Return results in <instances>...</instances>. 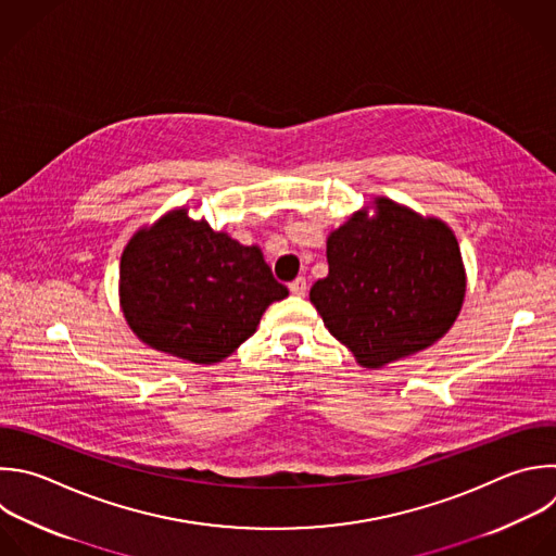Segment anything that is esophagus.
<instances>
[{
  "mask_svg": "<svg viewBox=\"0 0 556 556\" xmlns=\"http://www.w3.org/2000/svg\"><path fill=\"white\" fill-rule=\"evenodd\" d=\"M290 292H292L294 296H305V292H307V281H305V277H296V279L290 283Z\"/></svg>",
  "mask_w": 556,
  "mask_h": 556,
  "instance_id": "esophagus-1",
  "label": "esophagus"
}]
</instances>
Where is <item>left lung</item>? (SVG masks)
I'll list each match as a JSON object with an SVG mask.
<instances>
[{"mask_svg":"<svg viewBox=\"0 0 556 556\" xmlns=\"http://www.w3.org/2000/svg\"><path fill=\"white\" fill-rule=\"evenodd\" d=\"M327 264L309 301L329 333L374 371L441 340L467 292L454 231L387 197L327 236Z\"/></svg>","mask_w":556,"mask_h":556,"instance_id":"left-lung-1","label":"left lung"}]
</instances>
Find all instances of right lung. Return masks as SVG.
<instances>
[{
    "mask_svg": "<svg viewBox=\"0 0 556 556\" xmlns=\"http://www.w3.org/2000/svg\"><path fill=\"white\" fill-rule=\"evenodd\" d=\"M117 286L132 333L194 364L229 357L257 331L266 307L288 296L260 247L190 218L185 205L132 233Z\"/></svg>",
    "mask_w": 556,
    "mask_h": 556,
    "instance_id": "right-lung-1",
    "label": "right lung"
}]
</instances>
